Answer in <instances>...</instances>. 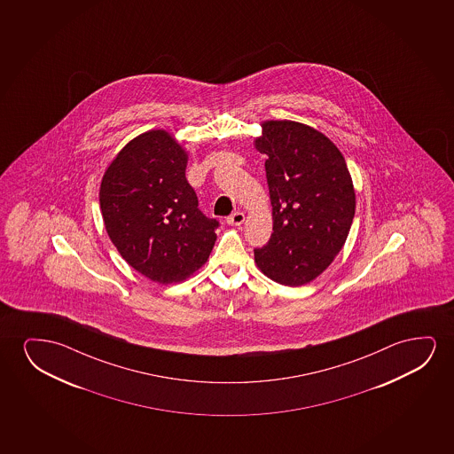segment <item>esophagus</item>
Segmentation results:
<instances>
[{"mask_svg":"<svg viewBox=\"0 0 454 454\" xmlns=\"http://www.w3.org/2000/svg\"><path fill=\"white\" fill-rule=\"evenodd\" d=\"M226 222H228V224H231V226H240V224H242L243 222H245V214H243V212L240 211L234 212L232 215H230V217H228V220H226Z\"/></svg>","mask_w":454,"mask_h":454,"instance_id":"obj_1","label":"esophagus"}]
</instances>
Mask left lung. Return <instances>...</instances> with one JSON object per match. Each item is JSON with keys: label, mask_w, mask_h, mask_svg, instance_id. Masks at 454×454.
Masks as SVG:
<instances>
[{"label": "left lung", "mask_w": 454, "mask_h": 454, "mask_svg": "<svg viewBox=\"0 0 454 454\" xmlns=\"http://www.w3.org/2000/svg\"><path fill=\"white\" fill-rule=\"evenodd\" d=\"M255 149L265 161L273 234L254 249L262 273L282 286L315 279L341 251L355 215L352 178L323 133L293 121H268Z\"/></svg>", "instance_id": "1"}]
</instances>
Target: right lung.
<instances>
[{"label": "right lung", "mask_w": 454, "mask_h": 454, "mask_svg": "<svg viewBox=\"0 0 454 454\" xmlns=\"http://www.w3.org/2000/svg\"><path fill=\"white\" fill-rule=\"evenodd\" d=\"M186 164V152L168 131H147L119 152L100 184L112 242L129 265L160 284L197 271L217 239L220 223L200 211Z\"/></svg>", "instance_id": "1"}]
</instances>
